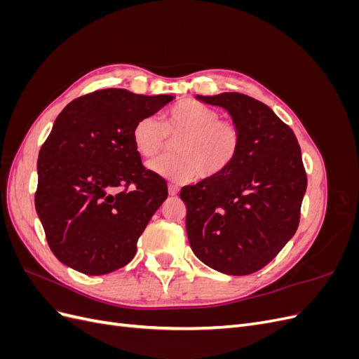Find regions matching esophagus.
<instances>
[{"label":"esophagus","instance_id":"34e87169","mask_svg":"<svg viewBox=\"0 0 359 359\" xmlns=\"http://www.w3.org/2000/svg\"><path fill=\"white\" fill-rule=\"evenodd\" d=\"M168 191H169V196H177L180 189H178V186H175V184H169Z\"/></svg>","mask_w":359,"mask_h":359}]
</instances>
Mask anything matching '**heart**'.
<instances>
[{
	"label": "heart",
	"mask_w": 359,
	"mask_h": 359,
	"mask_svg": "<svg viewBox=\"0 0 359 359\" xmlns=\"http://www.w3.org/2000/svg\"><path fill=\"white\" fill-rule=\"evenodd\" d=\"M177 137L175 154L148 163L151 172L173 182L222 175L233 165L243 145L240 127L193 99L180 100L169 107L161 123L156 116H144L132 130L133 147L144 158L158 156L166 149L169 137Z\"/></svg>",
	"instance_id": "obj_1"
}]
</instances>
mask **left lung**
<instances>
[{
	"label": "left lung",
	"instance_id": "8db88e82",
	"mask_svg": "<svg viewBox=\"0 0 359 359\" xmlns=\"http://www.w3.org/2000/svg\"><path fill=\"white\" fill-rule=\"evenodd\" d=\"M229 112L243 135L233 165L181 189L193 253L229 276H247L273 260L299 224L307 189L301 148L271 107L240 93L196 95Z\"/></svg>",
	"mask_w": 359,
	"mask_h": 359
}]
</instances>
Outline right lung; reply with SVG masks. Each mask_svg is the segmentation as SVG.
I'll use <instances>...</instances> for the list:
<instances>
[{
	"instance_id": "1",
	"label": "right lung",
	"mask_w": 359,
	"mask_h": 359,
	"mask_svg": "<svg viewBox=\"0 0 359 359\" xmlns=\"http://www.w3.org/2000/svg\"><path fill=\"white\" fill-rule=\"evenodd\" d=\"M172 100L107 88L78 97L57 116L39 153L34 202L60 262L102 276L135 257L168 186L144 168L132 130Z\"/></svg>"
}]
</instances>
